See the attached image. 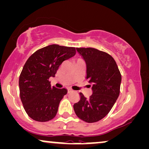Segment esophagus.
<instances>
[{
  "label": "esophagus",
  "mask_w": 149,
  "mask_h": 149,
  "mask_svg": "<svg viewBox=\"0 0 149 149\" xmlns=\"http://www.w3.org/2000/svg\"><path fill=\"white\" fill-rule=\"evenodd\" d=\"M72 90L71 88H68V93H70V92H72Z\"/></svg>",
  "instance_id": "obj_1"
}]
</instances>
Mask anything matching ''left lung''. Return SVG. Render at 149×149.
I'll return each instance as SVG.
<instances>
[{
	"instance_id": "1",
	"label": "left lung",
	"mask_w": 149,
	"mask_h": 149,
	"mask_svg": "<svg viewBox=\"0 0 149 149\" xmlns=\"http://www.w3.org/2000/svg\"><path fill=\"white\" fill-rule=\"evenodd\" d=\"M86 64V79L92 84L93 94L74 104L76 116L88 123L105 117L111 109L120 92L121 75L114 58L94 48H76Z\"/></svg>"
}]
</instances>
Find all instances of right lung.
Listing matches in <instances>:
<instances>
[{"mask_svg": "<svg viewBox=\"0 0 149 149\" xmlns=\"http://www.w3.org/2000/svg\"><path fill=\"white\" fill-rule=\"evenodd\" d=\"M75 47L51 45L38 50L25 63L19 75L20 98L27 114L40 122L56 116L60 101L68 91L51 87L50 77H54L64 61L75 54Z\"/></svg>", "mask_w": 149, "mask_h": 149, "instance_id": "right-lung-1", "label": "right lung"}]
</instances>
